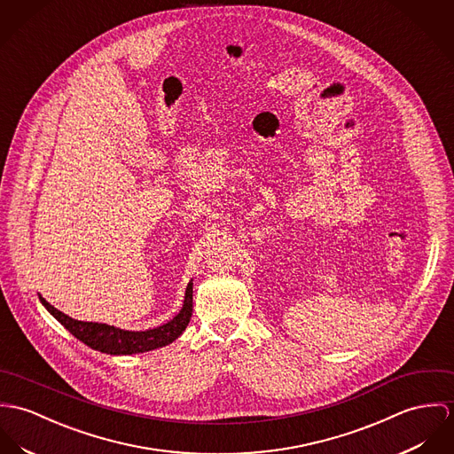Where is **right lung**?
<instances>
[{
  "mask_svg": "<svg viewBox=\"0 0 454 454\" xmlns=\"http://www.w3.org/2000/svg\"><path fill=\"white\" fill-rule=\"evenodd\" d=\"M40 301L55 320H59L76 340H80L92 350L109 355H134L167 347L184 333L193 313V282H190L186 287L184 302L179 313L167 324L146 331H125L99 322L74 320L53 308L51 302L45 301V298L40 296Z\"/></svg>",
  "mask_w": 454,
  "mask_h": 454,
  "instance_id": "1",
  "label": "right lung"
}]
</instances>
